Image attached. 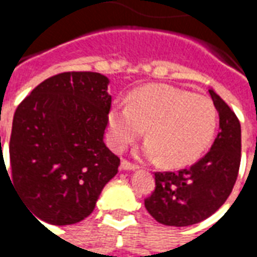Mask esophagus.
Listing matches in <instances>:
<instances>
[{
    "mask_svg": "<svg viewBox=\"0 0 257 257\" xmlns=\"http://www.w3.org/2000/svg\"><path fill=\"white\" fill-rule=\"evenodd\" d=\"M119 169L121 171H136L138 169V165H135V164H131L126 160H122L121 161V165H119Z\"/></svg>",
    "mask_w": 257,
    "mask_h": 257,
    "instance_id": "34e87169",
    "label": "esophagus"
}]
</instances>
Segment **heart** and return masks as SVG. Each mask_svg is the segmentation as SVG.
Segmentation results:
<instances>
[{
	"label": "heart",
	"instance_id": "obj_1",
	"mask_svg": "<svg viewBox=\"0 0 257 257\" xmlns=\"http://www.w3.org/2000/svg\"><path fill=\"white\" fill-rule=\"evenodd\" d=\"M217 110L209 97L167 85H149L135 90L128 106L108 112V139L123 150L143 135L142 154L162 160L168 168L190 165L204 154L215 136Z\"/></svg>",
	"mask_w": 257,
	"mask_h": 257
}]
</instances>
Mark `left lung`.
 <instances>
[{
    "mask_svg": "<svg viewBox=\"0 0 257 257\" xmlns=\"http://www.w3.org/2000/svg\"><path fill=\"white\" fill-rule=\"evenodd\" d=\"M219 112V134L198 162L179 172H157L156 190L145 206L164 226L199 223L226 202L235 184L241 162V125L227 103L209 89Z\"/></svg>",
    "mask_w": 257,
    "mask_h": 257,
    "instance_id": "8db88e82",
    "label": "left lung"
}]
</instances>
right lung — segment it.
Wrapping results in <instances>:
<instances>
[{"instance_id": "1", "label": "right lung", "mask_w": 257, "mask_h": 257, "mask_svg": "<svg viewBox=\"0 0 257 257\" xmlns=\"http://www.w3.org/2000/svg\"><path fill=\"white\" fill-rule=\"evenodd\" d=\"M108 84L99 73L58 74L16 108L8 178L38 221L68 226L84 220L117 175L119 158L103 140L111 107Z\"/></svg>"}]
</instances>
